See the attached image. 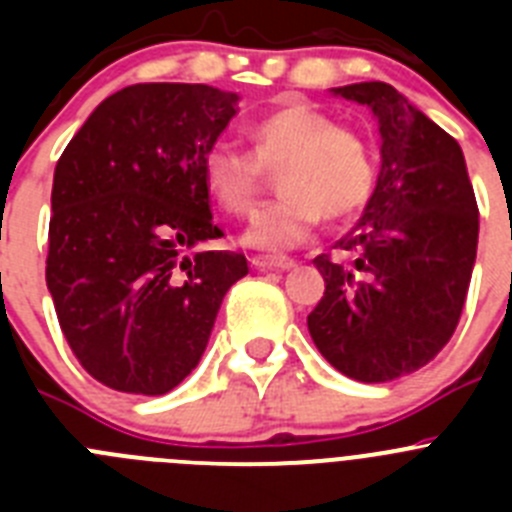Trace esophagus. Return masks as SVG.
Instances as JSON below:
<instances>
[{
    "label": "esophagus",
    "mask_w": 512,
    "mask_h": 512,
    "mask_svg": "<svg viewBox=\"0 0 512 512\" xmlns=\"http://www.w3.org/2000/svg\"><path fill=\"white\" fill-rule=\"evenodd\" d=\"M251 266L261 271H287L295 269V259H269V256H253Z\"/></svg>",
    "instance_id": "1"
}]
</instances>
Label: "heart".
I'll return each mask as SVG.
<instances>
[{"mask_svg": "<svg viewBox=\"0 0 512 512\" xmlns=\"http://www.w3.org/2000/svg\"><path fill=\"white\" fill-rule=\"evenodd\" d=\"M251 153L215 143L202 158L212 200L230 215H248L266 174H277V202L253 217L243 241L259 251H289L307 241L320 217L346 220L374 192V158L356 130L307 104H284L248 128Z\"/></svg>", "mask_w": 512, "mask_h": 512, "instance_id": "1", "label": "heart"}]
</instances>
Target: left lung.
I'll list each match as a JSON object with an SVG mask.
<instances>
[{
	"instance_id": "obj_1",
	"label": "left lung",
	"mask_w": 512,
	"mask_h": 512,
	"mask_svg": "<svg viewBox=\"0 0 512 512\" xmlns=\"http://www.w3.org/2000/svg\"><path fill=\"white\" fill-rule=\"evenodd\" d=\"M333 94L366 104L382 169L359 223L320 253L325 279L307 328L320 354L359 382L418 372L459 325L477 259L479 210L459 143L384 81Z\"/></svg>"
}]
</instances>
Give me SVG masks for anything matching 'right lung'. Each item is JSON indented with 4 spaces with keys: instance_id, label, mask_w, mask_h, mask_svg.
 I'll list each match as a JSON object with an SVG mask.
<instances>
[{
    "instance_id": "right-lung-1",
    "label": "right lung",
    "mask_w": 512,
    "mask_h": 512,
    "mask_svg": "<svg viewBox=\"0 0 512 512\" xmlns=\"http://www.w3.org/2000/svg\"><path fill=\"white\" fill-rule=\"evenodd\" d=\"M207 84H133L104 99L53 174L45 282L97 382L166 395L200 364L243 253L200 251L212 223L202 158L238 112Z\"/></svg>"
}]
</instances>
